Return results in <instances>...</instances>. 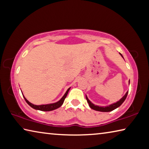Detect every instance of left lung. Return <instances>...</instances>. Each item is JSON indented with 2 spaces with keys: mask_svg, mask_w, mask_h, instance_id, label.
<instances>
[{
  "mask_svg": "<svg viewBox=\"0 0 149 149\" xmlns=\"http://www.w3.org/2000/svg\"><path fill=\"white\" fill-rule=\"evenodd\" d=\"M120 54L123 58L122 54L121 53H120ZM129 85H130V81H129ZM127 94H128V91L126 92L124 96H123V97L120 100H118V101H117L116 102L113 103V104H111L110 105L107 106V107H100V106H98V105H95L93 102H91V101H90V100H89L88 97H87V95L85 96V97H86V99L87 100V102H88V104H89L91 108H92V109L97 110V111H100V112H110V111L114 110L116 109V108H117L119 107L120 106H121V104H122V103L124 102V100H125L126 97H127Z\"/></svg>",
  "mask_w": 149,
  "mask_h": 149,
  "instance_id": "obj_1",
  "label": "left lung"
}]
</instances>
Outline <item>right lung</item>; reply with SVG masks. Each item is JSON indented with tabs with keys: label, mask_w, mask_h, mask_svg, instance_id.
I'll use <instances>...</instances> for the list:
<instances>
[{
	"label": "right lung",
	"mask_w": 149,
	"mask_h": 149,
	"mask_svg": "<svg viewBox=\"0 0 149 149\" xmlns=\"http://www.w3.org/2000/svg\"><path fill=\"white\" fill-rule=\"evenodd\" d=\"M70 88H71V87H70V88H68V90L66 91V92H65V93L64 95V96H63V97L61 98V99L58 100V101L56 102L51 103V104L35 105V104H32V103L29 102L28 100H27L26 99V97H25L24 95H23V97H24L25 100H26L27 104H28L31 108H34V109H35V110H41V111H52V110H54L55 109H57V108H58L59 107H60L62 105L63 103H64V100L65 99V97H66V96L68 95V92H69ZM22 95H23V93H22Z\"/></svg>",
	"instance_id": "add662e5"
}]
</instances>
